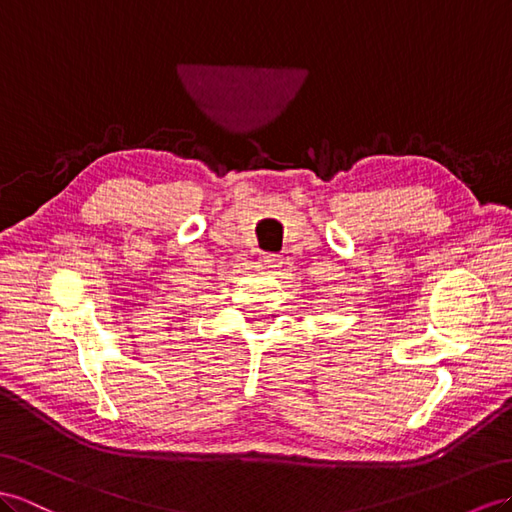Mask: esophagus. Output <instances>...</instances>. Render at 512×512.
<instances>
[{"instance_id": "34e87169", "label": "esophagus", "mask_w": 512, "mask_h": 512, "mask_svg": "<svg viewBox=\"0 0 512 512\" xmlns=\"http://www.w3.org/2000/svg\"><path fill=\"white\" fill-rule=\"evenodd\" d=\"M261 261H264L268 268H279L283 264L281 255H274V253H264V255H261Z\"/></svg>"}]
</instances>
